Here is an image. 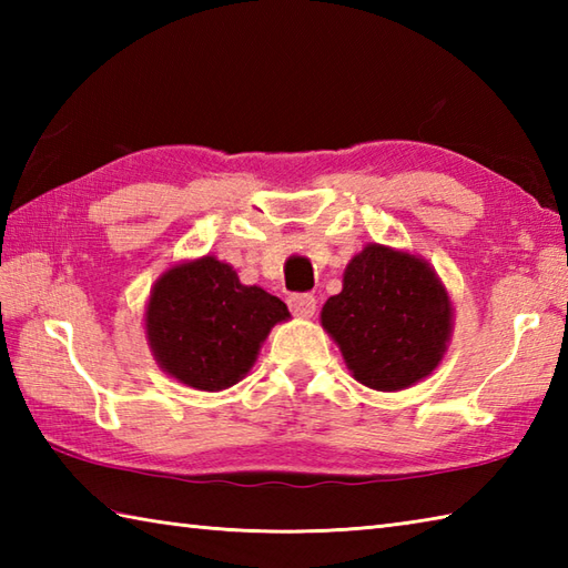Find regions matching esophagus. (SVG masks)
<instances>
[{
  "mask_svg": "<svg viewBox=\"0 0 568 568\" xmlns=\"http://www.w3.org/2000/svg\"><path fill=\"white\" fill-rule=\"evenodd\" d=\"M287 307H291V312L297 317H312L317 310V300L310 293H293L287 297Z\"/></svg>",
  "mask_w": 568,
  "mask_h": 568,
  "instance_id": "1",
  "label": "esophagus"
}]
</instances>
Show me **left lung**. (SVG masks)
<instances>
[{
    "label": "left lung",
    "mask_w": 568,
    "mask_h": 568,
    "mask_svg": "<svg viewBox=\"0 0 568 568\" xmlns=\"http://www.w3.org/2000/svg\"><path fill=\"white\" fill-rule=\"evenodd\" d=\"M322 327L373 390H403L437 368L452 334V303L437 273L403 251L371 244L352 258Z\"/></svg>",
    "instance_id": "8db88e82"
}]
</instances>
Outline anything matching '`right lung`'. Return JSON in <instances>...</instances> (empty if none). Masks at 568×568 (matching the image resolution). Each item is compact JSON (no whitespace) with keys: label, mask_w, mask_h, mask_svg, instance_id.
Listing matches in <instances>:
<instances>
[{"label":"right lung","mask_w":568,"mask_h":568,"mask_svg":"<svg viewBox=\"0 0 568 568\" xmlns=\"http://www.w3.org/2000/svg\"><path fill=\"white\" fill-rule=\"evenodd\" d=\"M287 317L283 300L241 285L232 265L204 256L155 283L146 334L173 378L197 390H224L246 376L273 324Z\"/></svg>","instance_id":"1"}]
</instances>
